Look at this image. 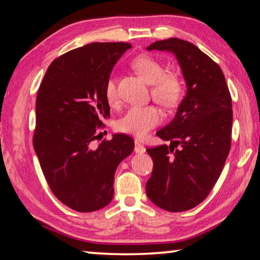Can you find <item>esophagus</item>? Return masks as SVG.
Returning <instances> with one entry per match:
<instances>
[{"label": "esophagus", "instance_id": "1", "mask_svg": "<svg viewBox=\"0 0 260 260\" xmlns=\"http://www.w3.org/2000/svg\"><path fill=\"white\" fill-rule=\"evenodd\" d=\"M134 151L136 153H143L144 151H146V148H144V146L142 143L140 142V141L135 140V148H134Z\"/></svg>", "mask_w": 260, "mask_h": 260}]
</instances>
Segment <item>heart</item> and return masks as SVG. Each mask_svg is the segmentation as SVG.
Here are the masks:
<instances>
[{"label": "heart", "mask_w": 260, "mask_h": 260, "mask_svg": "<svg viewBox=\"0 0 260 260\" xmlns=\"http://www.w3.org/2000/svg\"><path fill=\"white\" fill-rule=\"evenodd\" d=\"M133 67L148 83L151 85L153 100L162 107L173 108L183 98L184 85L178 74L165 73V68L160 61L150 56H140L133 61ZM105 98L109 104L114 105L118 101L117 81L114 77H109L104 88ZM161 114L155 105H134L118 120V128L136 136H144L153 127L159 125Z\"/></svg>", "instance_id": "1"}]
</instances>
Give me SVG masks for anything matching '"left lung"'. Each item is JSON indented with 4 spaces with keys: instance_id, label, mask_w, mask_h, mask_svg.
Listing matches in <instances>:
<instances>
[{
    "instance_id": "1",
    "label": "left lung",
    "mask_w": 260,
    "mask_h": 260,
    "mask_svg": "<svg viewBox=\"0 0 260 260\" xmlns=\"http://www.w3.org/2000/svg\"><path fill=\"white\" fill-rule=\"evenodd\" d=\"M147 50L174 54L187 86L173 120L156 133L171 144L147 149L153 160L149 200L182 212L202 203L221 174L231 150L232 98L219 65L192 43L171 38Z\"/></svg>"
}]
</instances>
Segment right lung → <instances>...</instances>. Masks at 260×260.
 I'll return each instance as SVG.
<instances>
[{"label":"right lung","instance_id":"obj_1","mask_svg":"<svg viewBox=\"0 0 260 260\" xmlns=\"http://www.w3.org/2000/svg\"><path fill=\"white\" fill-rule=\"evenodd\" d=\"M125 42H93L49 65L37 96L33 147L54 195L78 212H93L113 197L114 173L134 140L114 134L98 148V127L110 118L104 88Z\"/></svg>","mask_w":260,"mask_h":260}]
</instances>
